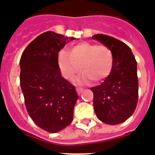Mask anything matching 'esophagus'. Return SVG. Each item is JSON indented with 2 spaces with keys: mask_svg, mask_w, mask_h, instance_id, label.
<instances>
[{
  "mask_svg": "<svg viewBox=\"0 0 155 155\" xmlns=\"http://www.w3.org/2000/svg\"><path fill=\"white\" fill-rule=\"evenodd\" d=\"M76 91H77V93L79 94H80L83 93V91H84V89H82V88H80V87H77L76 88Z\"/></svg>",
  "mask_w": 155,
  "mask_h": 155,
  "instance_id": "1",
  "label": "esophagus"
}]
</instances>
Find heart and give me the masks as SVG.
Masks as SVG:
<instances>
[{"label": "heart", "mask_w": 155, "mask_h": 155, "mask_svg": "<svg viewBox=\"0 0 155 155\" xmlns=\"http://www.w3.org/2000/svg\"><path fill=\"white\" fill-rule=\"evenodd\" d=\"M58 65L66 80H72L81 67L84 73L78 83L102 81L110 75L114 65V54L106 45L83 41L72 46L70 53L61 50L58 54Z\"/></svg>", "instance_id": "b5f03b06"}]
</instances>
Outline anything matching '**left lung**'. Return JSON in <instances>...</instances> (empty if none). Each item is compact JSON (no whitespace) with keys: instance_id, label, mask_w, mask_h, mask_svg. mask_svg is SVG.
<instances>
[{"instance_id":"8db88e82","label":"left lung","mask_w":155,"mask_h":155,"mask_svg":"<svg viewBox=\"0 0 155 155\" xmlns=\"http://www.w3.org/2000/svg\"><path fill=\"white\" fill-rule=\"evenodd\" d=\"M91 38L110 48L114 54L110 75L101 85L91 88L94 112L106 124H120L133 114L137 106V63L131 49L124 42L102 34Z\"/></svg>"}]
</instances>
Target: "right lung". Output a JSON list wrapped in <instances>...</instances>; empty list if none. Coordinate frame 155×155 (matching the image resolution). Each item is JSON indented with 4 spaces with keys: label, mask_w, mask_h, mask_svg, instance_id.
I'll use <instances>...</instances> for the list:
<instances>
[{
    "label": "right lung",
    "mask_w": 155,
    "mask_h": 155,
    "mask_svg": "<svg viewBox=\"0 0 155 155\" xmlns=\"http://www.w3.org/2000/svg\"><path fill=\"white\" fill-rule=\"evenodd\" d=\"M74 39L46 31L27 45L19 61L20 87L27 113L49 133L61 131L73 120L79 97L75 87L61 76L58 53Z\"/></svg>",
    "instance_id": "right-lung-1"
}]
</instances>
